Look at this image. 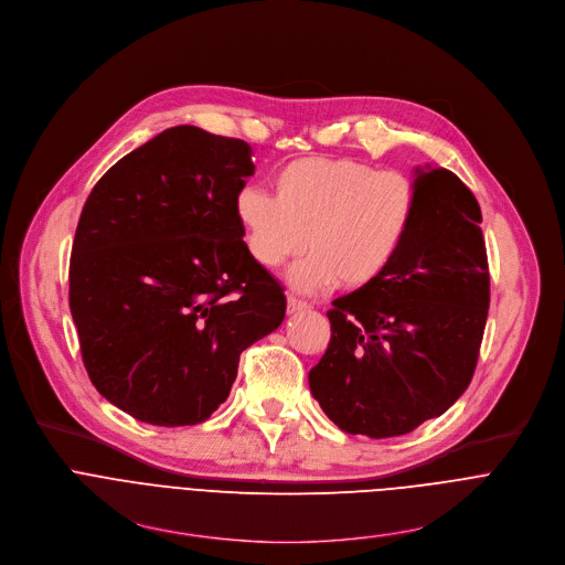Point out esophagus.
Here are the masks:
<instances>
[{
	"label": "esophagus",
	"instance_id": "esophagus-1",
	"mask_svg": "<svg viewBox=\"0 0 565 565\" xmlns=\"http://www.w3.org/2000/svg\"><path fill=\"white\" fill-rule=\"evenodd\" d=\"M309 307H311L309 302H305L296 296H287V311H289V315H296V311H302V309H309Z\"/></svg>",
	"mask_w": 565,
	"mask_h": 565
}]
</instances>
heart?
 I'll use <instances>...</instances> for the list:
<instances>
[{
    "instance_id": "1",
    "label": "heart",
    "mask_w": 565,
    "mask_h": 565,
    "mask_svg": "<svg viewBox=\"0 0 565 565\" xmlns=\"http://www.w3.org/2000/svg\"><path fill=\"white\" fill-rule=\"evenodd\" d=\"M417 213V188L365 161L307 157L276 174V195L244 185L235 198L246 248L265 269L309 254L289 271L302 291L380 280L402 250Z\"/></svg>"
}]
</instances>
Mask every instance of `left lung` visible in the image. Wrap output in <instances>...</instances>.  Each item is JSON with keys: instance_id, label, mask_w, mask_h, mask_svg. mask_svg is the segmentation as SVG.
<instances>
[{"instance_id": "1", "label": "left lung", "mask_w": 565, "mask_h": 565, "mask_svg": "<svg viewBox=\"0 0 565 565\" xmlns=\"http://www.w3.org/2000/svg\"><path fill=\"white\" fill-rule=\"evenodd\" d=\"M417 213L388 267L337 298L309 388L345 433L395 437L443 415L471 384L489 309L480 206L447 168L417 172Z\"/></svg>"}]
</instances>
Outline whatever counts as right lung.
<instances>
[{
  "instance_id": "right-lung-1",
  "label": "right lung",
  "mask_w": 565,
  "mask_h": 565,
  "mask_svg": "<svg viewBox=\"0 0 565 565\" xmlns=\"http://www.w3.org/2000/svg\"><path fill=\"white\" fill-rule=\"evenodd\" d=\"M254 170L248 143L177 125L116 161L83 206L70 263L83 363L139 422H206L242 350L285 319L235 215Z\"/></svg>"
}]
</instances>
